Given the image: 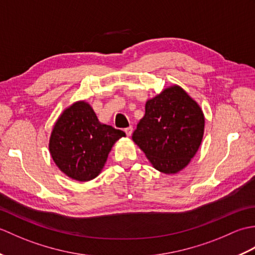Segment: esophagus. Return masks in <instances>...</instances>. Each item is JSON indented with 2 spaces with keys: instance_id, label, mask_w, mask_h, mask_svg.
<instances>
[{
  "instance_id": "1",
  "label": "esophagus",
  "mask_w": 255,
  "mask_h": 255,
  "mask_svg": "<svg viewBox=\"0 0 255 255\" xmlns=\"http://www.w3.org/2000/svg\"><path fill=\"white\" fill-rule=\"evenodd\" d=\"M132 130H133V128L130 126V127H127V128H125V132H126V134L128 137H130L131 136V133H132Z\"/></svg>"
}]
</instances>
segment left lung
<instances>
[{
    "label": "left lung",
    "mask_w": 255,
    "mask_h": 255,
    "mask_svg": "<svg viewBox=\"0 0 255 255\" xmlns=\"http://www.w3.org/2000/svg\"><path fill=\"white\" fill-rule=\"evenodd\" d=\"M202 108L181 86L172 85L145 103L132 140L155 170L176 174L188 165L202 143Z\"/></svg>",
    "instance_id": "8db88e82"
}]
</instances>
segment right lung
<instances>
[{
    "label": "right lung",
    "instance_id": "add662e5",
    "mask_svg": "<svg viewBox=\"0 0 255 255\" xmlns=\"http://www.w3.org/2000/svg\"><path fill=\"white\" fill-rule=\"evenodd\" d=\"M125 136L123 130L102 124L89 103L79 101L57 119L49 151L64 174L75 181L88 182L100 174L113 145Z\"/></svg>",
    "mask_w": 255,
    "mask_h": 255
}]
</instances>
